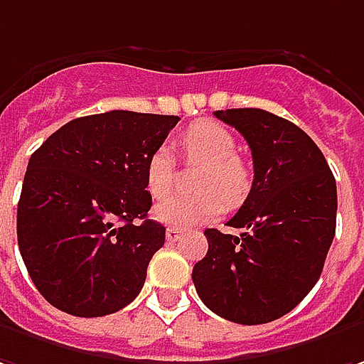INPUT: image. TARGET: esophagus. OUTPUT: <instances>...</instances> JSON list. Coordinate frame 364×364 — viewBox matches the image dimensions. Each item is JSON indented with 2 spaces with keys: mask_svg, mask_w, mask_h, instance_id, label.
Instances as JSON below:
<instances>
[{
  "mask_svg": "<svg viewBox=\"0 0 364 364\" xmlns=\"http://www.w3.org/2000/svg\"><path fill=\"white\" fill-rule=\"evenodd\" d=\"M165 235H167V242L173 244V242H177V240L181 237V230H179V228H167V233H165Z\"/></svg>",
  "mask_w": 364,
  "mask_h": 364,
  "instance_id": "1",
  "label": "esophagus"
}]
</instances>
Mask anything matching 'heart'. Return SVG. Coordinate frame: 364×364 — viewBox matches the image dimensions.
<instances>
[{"label":"heart","instance_id":"heart-1","mask_svg":"<svg viewBox=\"0 0 364 364\" xmlns=\"http://www.w3.org/2000/svg\"><path fill=\"white\" fill-rule=\"evenodd\" d=\"M187 157L205 163L197 179V195H173L155 207V218L171 225H195L220 218L230 205L245 199L252 187V175L237 157V141L225 127L213 120H199L191 124L181 139ZM175 165L167 146H157L144 167V187L153 199L167 197L173 187Z\"/></svg>","mask_w":364,"mask_h":364}]
</instances>
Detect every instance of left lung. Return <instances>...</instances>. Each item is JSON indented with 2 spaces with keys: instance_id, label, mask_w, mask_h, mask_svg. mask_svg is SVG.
Segmentation results:
<instances>
[{
  "instance_id": "left-lung-1",
  "label": "left lung",
  "mask_w": 364,
  "mask_h": 364,
  "mask_svg": "<svg viewBox=\"0 0 364 364\" xmlns=\"http://www.w3.org/2000/svg\"><path fill=\"white\" fill-rule=\"evenodd\" d=\"M244 134L254 183L228 221L240 235L205 230L193 284L211 312L264 324L296 308L318 282L336 230V181L324 155L294 122L262 108L213 112Z\"/></svg>"
}]
</instances>
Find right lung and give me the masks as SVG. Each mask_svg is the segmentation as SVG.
Listing matches in <instances>:
<instances>
[{
    "instance_id": "obj_1",
    "label": "right lung",
    "mask_w": 364,
    "mask_h": 364,
    "mask_svg": "<svg viewBox=\"0 0 364 364\" xmlns=\"http://www.w3.org/2000/svg\"><path fill=\"white\" fill-rule=\"evenodd\" d=\"M177 122L131 110L80 117L30 157L18 203L19 254L52 306L95 318L139 296L165 244V228L146 218L153 199L144 167Z\"/></svg>"
}]
</instances>
